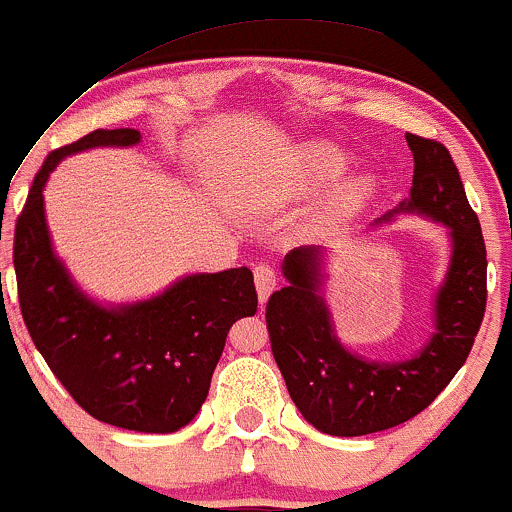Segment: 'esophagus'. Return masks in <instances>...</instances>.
Returning a JSON list of instances; mask_svg holds the SVG:
<instances>
[{
  "label": "esophagus",
  "instance_id": "34e87169",
  "mask_svg": "<svg viewBox=\"0 0 512 512\" xmlns=\"http://www.w3.org/2000/svg\"><path fill=\"white\" fill-rule=\"evenodd\" d=\"M254 280H256L258 302L266 304L268 297L275 290V285H278V275H275V270L270 268L268 263H261V266L254 268Z\"/></svg>",
  "mask_w": 512,
  "mask_h": 512
}]
</instances>
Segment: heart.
I'll return each instance as SVG.
<instances>
[{
  "mask_svg": "<svg viewBox=\"0 0 512 512\" xmlns=\"http://www.w3.org/2000/svg\"><path fill=\"white\" fill-rule=\"evenodd\" d=\"M350 167V155L333 143H309L299 155V182L304 191H318L333 184ZM376 182L371 174H352L335 186L330 208L338 215L359 213L374 196Z\"/></svg>",
  "mask_w": 512,
  "mask_h": 512,
  "instance_id": "b5f03b06",
  "label": "heart"
}]
</instances>
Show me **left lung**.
I'll return each mask as SVG.
<instances>
[{
  "instance_id": "obj_1",
  "label": "left lung",
  "mask_w": 512,
  "mask_h": 512,
  "mask_svg": "<svg viewBox=\"0 0 512 512\" xmlns=\"http://www.w3.org/2000/svg\"><path fill=\"white\" fill-rule=\"evenodd\" d=\"M414 155L410 198L388 210L446 227L450 261L434 299V330L410 359L371 362L342 345L323 299L326 251L299 246L282 261L287 287L266 306L270 347L302 417L330 436H366L419 414L453 381L486 309V246L460 172L443 143L407 134Z\"/></svg>"
}]
</instances>
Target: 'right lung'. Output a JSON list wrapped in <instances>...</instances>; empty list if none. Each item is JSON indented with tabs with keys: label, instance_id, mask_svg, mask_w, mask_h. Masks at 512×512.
<instances>
[{
	"label": "right lung",
	"instance_id": "add662e5",
	"mask_svg": "<svg viewBox=\"0 0 512 512\" xmlns=\"http://www.w3.org/2000/svg\"><path fill=\"white\" fill-rule=\"evenodd\" d=\"M136 143V129H98L47 155L16 220L18 302L38 352L90 417L172 434L201 410L232 323L254 316L258 297L244 266L184 275L129 304H100L76 285L47 230V179L69 155Z\"/></svg>",
	"mask_w": 512,
	"mask_h": 512
}]
</instances>
